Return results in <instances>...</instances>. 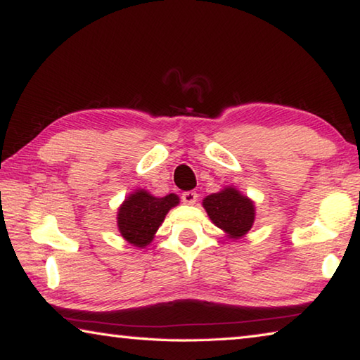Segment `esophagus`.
I'll return each mask as SVG.
<instances>
[{"label": "esophagus", "mask_w": 360, "mask_h": 360, "mask_svg": "<svg viewBox=\"0 0 360 360\" xmlns=\"http://www.w3.org/2000/svg\"><path fill=\"white\" fill-rule=\"evenodd\" d=\"M182 202H184L186 205H195V202H197V198H198V195L195 193L193 191H188V192H184L182 193Z\"/></svg>", "instance_id": "esophagus-1"}]
</instances>
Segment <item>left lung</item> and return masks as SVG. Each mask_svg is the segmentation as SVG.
I'll return each mask as SVG.
<instances>
[{
  "label": "left lung",
  "instance_id": "obj_1",
  "mask_svg": "<svg viewBox=\"0 0 360 360\" xmlns=\"http://www.w3.org/2000/svg\"><path fill=\"white\" fill-rule=\"evenodd\" d=\"M203 208L216 227L221 229L230 240H240L252 229L255 221V205L233 186L208 195Z\"/></svg>",
  "mask_w": 360,
  "mask_h": 360
}]
</instances>
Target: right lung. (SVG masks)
I'll return each instance as SVG.
<instances>
[{
  "instance_id": "add662e5",
  "label": "right lung",
  "mask_w": 360,
  "mask_h": 360,
  "mask_svg": "<svg viewBox=\"0 0 360 360\" xmlns=\"http://www.w3.org/2000/svg\"><path fill=\"white\" fill-rule=\"evenodd\" d=\"M176 205H179L176 193L160 198L144 188H136L117 210V229L122 238L139 249L150 245L168 211Z\"/></svg>"
}]
</instances>
